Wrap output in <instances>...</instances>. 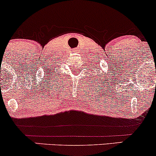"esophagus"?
<instances>
[{
	"label": "esophagus",
	"instance_id": "1",
	"mask_svg": "<svg viewBox=\"0 0 156 156\" xmlns=\"http://www.w3.org/2000/svg\"><path fill=\"white\" fill-rule=\"evenodd\" d=\"M73 51H76V52H77V51H78V49H75L74 50H73Z\"/></svg>",
	"mask_w": 156,
	"mask_h": 156
}]
</instances>
